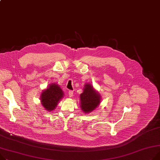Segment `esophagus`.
Listing matches in <instances>:
<instances>
[{
  "label": "esophagus",
  "instance_id": "obj_1",
  "mask_svg": "<svg viewBox=\"0 0 160 160\" xmlns=\"http://www.w3.org/2000/svg\"><path fill=\"white\" fill-rule=\"evenodd\" d=\"M69 97L70 98H71L72 96H73V91H69Z\"/></svg>",
  "mask_w": 160,
  "mask_h": 160
}]
</instances>
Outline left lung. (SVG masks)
Segmentation results:
<instances>
[{
    "label": "left lung",
    "mask_w": 160,
    "mask_h": 160,
    "mask_svg": "<svg viewBox=\"0 0 160 160\" xmlns=\"http://www.w3.org/2000/svg\"><path fill=\"white\" fill-rule=\"evenodd\" d=\"M100 95L94 90L92 86L86 83L80 95V107L85 113H89L97 108L100 103Z\"/></svg>",
    "instance_id": "left-lung-1"
}]
</instances>
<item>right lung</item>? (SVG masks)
Instances as JSON below:
<instances>
[{"label": "right lung", "instance_id": "obj_1", "mask_svg": "<svg viewBox=\"0 0 160 160\" xmlns=\"http://www.w3.org/2000/svg\"><path fill=\"white\" fill-rule=\"evenodd\" d=\"M63 97V92L58 85L52 83L42 91L40 96L41 103L46 110L51 111L56 108L58 102Z\"/></svg>", "mask_w": 160, "mask_h": 160}]
</instances>
